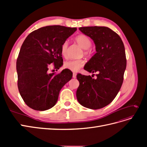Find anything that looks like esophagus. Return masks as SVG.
<instances>
[{
	"label": "esophagus",
	"mask_w": 147,
	"mask_h": 147,
	"mask_svg": "<svg viewBox=\"0 0 147 147\" xmlns=\"http://www.w3.org/2000/svg\"><path fill=\"white\" fill-rule=\"evenodd\" d=\"M72 77H73V78H76V77H77V74L74 72V73H73V76H72Z\"/></svg>",
	"instance_id": "obj_1"
}]
</instances>
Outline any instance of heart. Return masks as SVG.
I'll use <instances>...</instances> for the list:
<instances>
[{"label":"heart","instance_id":"1","mask_svg":"<svg viewBox=\"0 0 147 147\" xmlns=\"http://www.w3.org/2000/svg\"><path fill=\"white\" fill-rule=\"evenodd\" d=\"M75 41L83 49H84V55L90 57L92 55V51L91 50V46L92 42L91 38L84 34H80L75 38ZM68 45L67 41L64 42L61 45V55L64 57H66L68 55ZM85 64V60L83 59L77 60H70L65 61L64 63V67L67 69L72 72H78Z\"/></svg>","mask_w":147,"mask_h":147}]
</instances>
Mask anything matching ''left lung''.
I'll return each mask as SVG.
<instances>
[{
	"instance_id": "1",
	"label": "left lung",
	"mask_w": 147,
	"mask_h": 147,
	"mask_svg": "<svg viewBox=\"0 0 147 147\" xmlns=\"http://www.w3.org/2000/svg\"><path fill=\"white\" fill-rule=\"evenodd\" d=\"M79 30L90 37L96 46V53L84 69L98 74L96 78L77 74L80 85L77 98L84 107L100 109L113 101L121 87L126 67L125 49L121 38L107 27H82Z\"/></svg>"
}]
</instances>
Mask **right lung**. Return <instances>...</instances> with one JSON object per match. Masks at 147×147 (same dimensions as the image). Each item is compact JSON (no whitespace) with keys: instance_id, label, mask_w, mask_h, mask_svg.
Here are the masks:
<instances>
[{"instance_id":"right-lung-1","label":"right lung","mask_w":147,"mask_h":147,"mask_svg":"<svg viewBox=\"0 0 147 147\" xmlns=\"http://www.w3.org/2000/svg\"><path fill=\"white\" fill-rule=\"evenodd\" d=\"M76 28L48 26L29 34L22 45L16 61L18 87L23 100L35 110L52 108L59 92L72 77L65 69L58 74H49L53 63L57 70L63 64L61 48Z\"/></svg>"}]
</instances>
